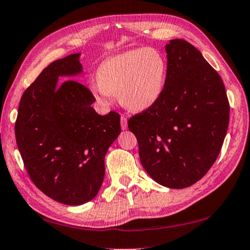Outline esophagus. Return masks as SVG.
I'll use <instances>...</instances> for the list:
<instances>
[{
  "mask_svg": "<svg viewBox=\"0 0 250 250\" xmlns=\"http://www.w3.org/2000/svg\"><path fill=\"white\" fill-rule=\"evenodd\" d=\"M120 124H121V129L122 130H125L126 128H128V120H126V117L125 115H121V118H120Z\"/></svg>",
  "mask_w": 250,
  "mask_h": 250,
  "instance_id": "obj_1",
  "label": "esophagus"
}]
</instances>
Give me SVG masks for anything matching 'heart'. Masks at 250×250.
<instances>
[{"label":"heart","mask_w":250,"mask_h":250,"mask_svg":"<svg viewBox=\"0 0 250 250\" xmlns=\"http://www.w3.org/2000/svg\"><path fill=\"white\" fill-rule=\"evenodd\" d=\"M166 76L164 56L154 48H138L106 59L89 88L104 106H109L113 95L118 94L119 103L126 109L142 111L160 99Z\"/></svg>","instance_id":"1"}]
</instances>
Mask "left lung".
<instances>
[{
    "label": "left lung",
    "instance_id": "left-lung-1",
    "mask_svg": "<svg viewBox=\"0 0 250 250\" xmlns=\"http://www.w3.org/2000/svg\"><path fill=\"white\" fill-rule=\"evenodd\" d=\"M164 90L128 126L139 143L141 164L164 187L196 184L214 164L229 120V104L219 73L184 39L166 44Z\"/></svg>",
    "mask_w": 250,
    "mask_h": 250
}]
</instances>
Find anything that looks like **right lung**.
I'll return each instance as SVG.
<instances>
[{
    "mask_svg": "<svg viewBox=\"0 0 250 250\" xmlns=\"http://www.w3.org/2000/svg\"><path fill=\"white\" fill-rule=\"evenodd\" d=\"M80 53L43 69L21 98L15 124L18 149L39 190L60 203L80 206L98 193L105 155L120 134L119 113L95 111L90 90L74 79Z\"/></svg>",
    "mask_w": 250,
    "mask_h": 250,
    "instance_id": "add662e5",
    "label": "right lung"
}]
</instances>
